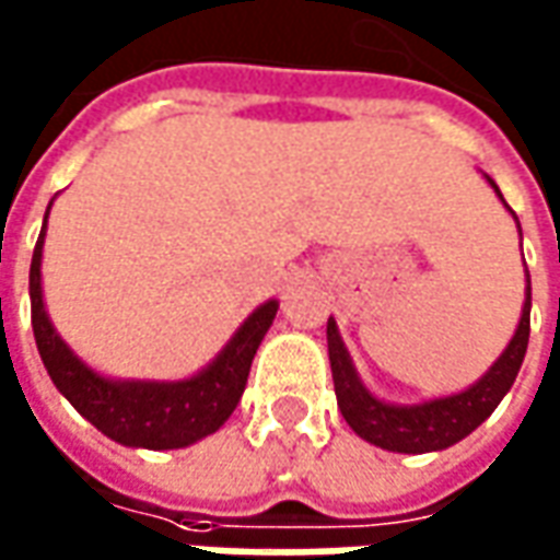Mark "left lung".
<instances>
[{
	"label": "left lung",
	"mask_w": 560,
	"mask_h": 560,
	"mask_svg": "<svg viewBox=\"0 0 560 560\" xmlns=\"http://www.w3.org/2000/svg\"><path fill=\"white\" fill-rule=\"evenodd\" d=\"M488 184L503 199L500 186L490 177ZM515 223H518V217H515ZM527 340H530V276H527V296H524L518 330L503 349V355L490 364L488 374L478 383H471L466 392H456L447 398H432L423 405H386L364 389V383L355 374V364H352L343 340H340L337 322L328 318V355L337 408L343 413L346 423L352 425L355 435L383 447V451H395V454L444 451V447L466 439L469 432H475L497 410V405L503 401V395L512 389V383L518 376L521 361L527 352Z\"/></svg>",
	"instance_id": "obj_1"
}]
</instances>
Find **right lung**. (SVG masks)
Wrapping results in <instances>:
<instances>
[{
	"label": "right lung",
	"instance_id": "add662e5",
	"mask_svg": "<svg viewBox=\"0 0 560 560\" xmlns=\"http://www.w3.org/2000/svg\"><path fill=\"white\" fill-rule=\"evenodd\" d=\"M42 245H45V223H42L39 242L33 250V264H30L33 334H36L42 364L57 392L91 425H97L106 439L119 441L125 447L174 451V447L196 444L230 420V413L235 410L242 392H245V383H248L250 361L257 355V346L279 312V300H266L264 306L250 312L245 325L220 349V355L189 380H174V383L106 380L97 371H91L89 364L60 340V334L45 312Z\"/></svg>",
	"mask_w": 560,
	"mask_h": 560
}]
</instances>
